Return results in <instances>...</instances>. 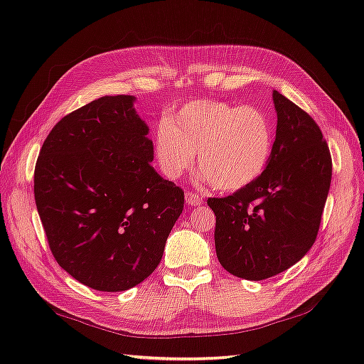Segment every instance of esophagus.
I'll return each instance as SVG.
<instances>
[{"mask_svg":"<svg viewBox=\"0 0 364 364\" xmlns=\"http://www.w3.org/2000/svg\"><path fill=\"white\" fill-rule=\"evenodd\" d=\"M186 204L188 205H200L202 204V197L194 193V191H188L186 193Z\"/></svg>","mask_w":364,"mask_h":364,"instance_id":"34e87169","label":"esophagus"}]
</instances>
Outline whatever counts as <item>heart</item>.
<instances>
[{"label": "heart", "mask_w": 364, "mask_h": 364, "mask_svg": "<svg viewBox=\"0 0 364 364\" xmlns=\"http://www.w3.org/2000/svg\"><path fill=\"white\" fill-rule=\"evenodd\" d=\"M154 143L165 176H181L193 167L197 152V165L212 188L236 191L267 168L273 151V125L255 106L194 100L165 117Z\"/></svg>", "instance_id": "1"}]
</instances>
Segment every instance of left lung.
Instances as JSON below:
<instances>
[{"label": "left lung", "instance_id": "1", "mask_svg": "<svg viewBox=\"0 0 364 364\" xmlns=\"http://www.w3.org/2000/svg\"><path fill=\"white\" fill-rule=\"evenodd\" d=\"M276 138L263 173L226 197H208L215 249L226 271L262 281L291 268L316 241L332 159L318 123L273 91Z\"/></svg>", "mask_w": 364, "mask_h": 364}]
</instances>
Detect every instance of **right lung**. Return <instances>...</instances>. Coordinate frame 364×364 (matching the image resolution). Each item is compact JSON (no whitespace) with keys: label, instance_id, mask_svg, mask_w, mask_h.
<instances>
[{"label":"right lung","instance_id":"add662e5","mask_svg":"<svg viewBox=\"0 0 364 364\" xmlns=\"http://www.w3.org/2000/svg\"><path fill=\"white\" fill-rule=\"evenodd\" d=\"M133 96H104L60 119L36 159L33 193L49 249L102 292L143 282L162 260L184 191L151 165Z\"/></svg>","mask_w":364,"mask_h":364}]
</instances>
